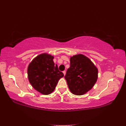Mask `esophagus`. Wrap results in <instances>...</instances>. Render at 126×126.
<instances>
[{
    "label": "esophagus",
    "instance_id": "esophagus-1",
    "mask_svg": "<svg viewBox=\"0 0 126 126\" xmlns=\"http://www.w3.org/2000/svg\"><path fill=\"white\" fill-rule=\"evenodd\" d=\"M63 73L64 75H66V71L65 70H64V71H63Z\"/></svg>",
    "mask_w": 126,
    "mask_h": 126
}]
</instances>
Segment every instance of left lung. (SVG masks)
I'll use <instances>...</instances> for the list:
<instances>
[{"label": "left lung", "instance_id": "obj_1", "mask_svg": "<svg viewBox=\"0 0 126 126\" xmlns=\"http://www.w3.org/2000/svg\"><path fill=\"white\" fill-rule=\"evenodd\" d=\"M70 60V67L64 76L68 88L74 94H84L96 82L98 69L88 57L81 54L71 57Z\"/></svg>", "mask_w": 126, "mask_h": 126}]
</instances>
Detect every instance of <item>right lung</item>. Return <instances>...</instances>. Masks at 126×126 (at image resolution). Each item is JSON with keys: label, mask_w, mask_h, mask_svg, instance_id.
Instances as JSON below:
<instances>
[{"label": "right lung", "mask_w": 126, "mask_h": 126, "mask_svg": "<svg viewBox=\"0 0 126 126\" xmlns=\"http://www.w3.org/2000/svg\"><path fill=\"white\" fill-rule=\"evenodd\" d=\"M54 56L46 53L34 58L28 67V77L34 89L43 94H49L55 90L63 74L55 64Z\"/></svg>", "instance_id": "1"}]
</instances>
